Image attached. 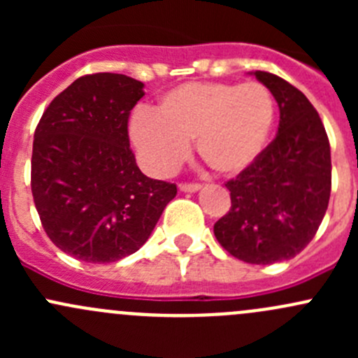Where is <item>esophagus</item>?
<instances>
[{
	"label": "esophagus",
	"mask_w": 358,
	"mask_h": 358,
	"mask_svg": "<svg viewBox=\"0 0 358 358\" xmlns=\"http://www.w3.org/2000/svg\"><path fill=\"white\" fill-rule=\"evenodd\" d=\"M180 190L182 192H197L201 190L199 183H180Z\"/></svg>",
	"instance_id": "obj_1"
}]
</instances>
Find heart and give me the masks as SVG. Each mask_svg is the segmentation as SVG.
<instances>
[{
	"label": "heart",
	"instance_id": "b5f03b06",
	"mask_svg": "<svg viewBox=\"0 0 358 358\" xmlns=\"http://www.w3.org/2000/svg\"><path fill=\"white\" fill-rule=\"evenodd\" d=\"M273 95L258 81L185 83L161 96L157 110H136L129 138L154 175L173 171L189 142L215 173L234 176L255 164L275 126Z\"/></svg>",
	"mask_w": 358,
	"mask_h": 358
}]
</instances>
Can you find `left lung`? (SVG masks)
<instances>
[{
  "label": "left lung",
  "mask_w": 358,
  "mask_h": 358,
  "mask_svg": "<svg viewBox=\"0 0 358 358\" xmlns=\"http://www.w3.org/2000/svg\"><path fill=\"white\" fill-rule=\"evenodd\" d=\"M251 74L279 106V131L255 164L225 183L232 206L215 236L237 259L272 265L301 252L322 223L331 147L319 112L298 88L270 72Z\"/></svg>",
  "instance_id": "8db88e82"
}]
</instances>
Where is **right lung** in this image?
<instances>
[{
	"instance_id": "obj_1",
	"label": "right lung",
	"mask_w": 358,
	"mask_h": 358,
	"mask_svg": "<svg viewBox=\"0 0 358 358\" xmlns=\"http://www.w3.org/2000/svg\"><path fill=\"white\" fill-rule=\"evenodd\" d=\"M143 83L99 72L76 79L43 112L31 189L46 236L69 256L112 263L138 251L176 185L143 175L128 119Z\"/></svg>"
}]
</instances>
